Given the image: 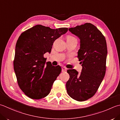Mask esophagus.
I'll use <instances>...</instances> for the list:
<instances>
[{"instance_id":"1","label":"esophagus","mask_w":120,"mask_h":120,"mask_svg":"<svg viewBox=\"0 0 120 120\" xmlns=\"http://www.w3.org/2000/svg\"><path fill=\"white\" fill-rule=\"evenodd\" d=\"M67 71V69L66 68H65V67H62V71L63 72H66Z\"/></svg>"}]
</instances>
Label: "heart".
Here are the masks:
<instances>
[{"label": "heart", "mask_w": 120, "mask_h": 120, "mask_svg": "<svg viewBox=\"0 0 120 120\" xmlns=\"http://www.w3.org/2000/svg\"><path fill=\"white\" fill-rule=\"evenodd\" d=\"M67 39H74V40H76L75 37L71 36H68L67 37Z\"/></svg>", "instance_id": "1"}]
</instances>
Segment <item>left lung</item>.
<instances>
[{
  "label": "left lung",
  "mask_w": 120,
  "mask_h": 120,
  "mask_svg": "<svg viewBox=\"0 0 120 120\" xmlns=\"http://www.w3.org/2000/svg\"><path fill=\"white\" fill-rule=\"evenodd\" d=\"M69 30L80 39L77 58L82 69L79 74L74 69L67 70L70 78L66 84L67 91L73 99L83 101L95 94L105 77L107 43L102 33L91 23H86Z\"/></svg>",
  "instance_id": "left-lung-1"
}]
</instances>
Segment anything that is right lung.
I'll list each match as a JSON object with an SVG mask.
<instances>
[{"instance_id": "add662e5", "label": "right lung", "mask_w": 120, "mask_h": 120, "mask_svg": "<svg viewBox=\"0 0 120 120\" xmlns=\"http://www.w3.org/2000/svg\"><path fill=\"white\" fill-rule=\"evenodd\" d=\"M68 28L51 29L36 25L21 34L16 41L14 70L18 85L33 99L45 97L61 72L59 65L52 66L44 55L51 52L56 39L66 33Z\"/></svg>"}]
</instances>
